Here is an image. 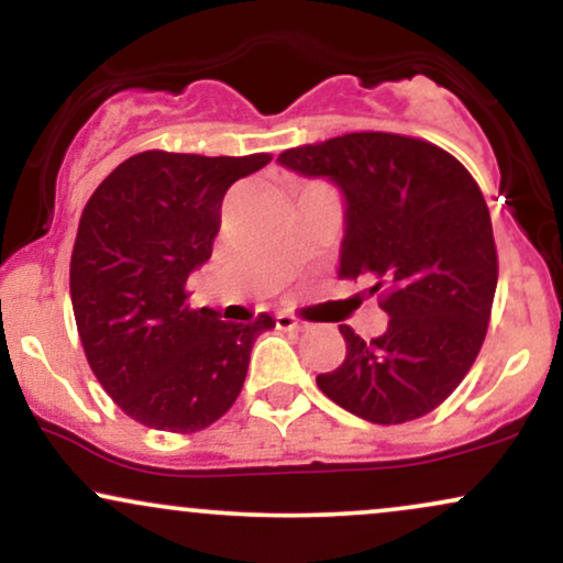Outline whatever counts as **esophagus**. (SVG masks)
Instances as JSON below:
<instances>
[{
  "instance_id": "obj_1",
  "label": "esophagus",
  "mask_w": 563,
  "mask_h": 563,
  "mask_svg": "<svg viewBox=\"0 0 563 563\" xmlns=\"http://www.w3.org/2000/svg\"><path fill=\"white\" fill-rule=\"evenodd\" d=\"M275 325L280 328V331H303V328H307V322H301L299 318H296V314L283 312V314H277V318H275Z\"/></svg>"
}]
</instances>
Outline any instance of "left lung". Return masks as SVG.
<instances>
[{"label":"left lung","instance_id":"1","mask_svg":"<svg viewBox=\"0 0 563 563\" xmlns=\"http://www.w3.org/2000/svg\"><path fill=\"white\" fill-rule=\"evenodd\" d=\"M307 177H331L346 198L341 280H373L389 314L378 339L339 325L346 360L320 391L371 423L437 410L474 365L497 288V249L471 172L421 137L352 132L277 156Z\"/></svg>","mask_w":563,"mask_h":563}]
</instances>
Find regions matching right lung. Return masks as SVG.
Returning <instances> with one entry per match:
<instances>
[{
  "mask_svg": "<svg viewBox=\"0 0 563 563\" xmlns=\"http://www.w3.org/2000/svg\"><path fill=\"white\" fill-rule=\"evenodd\" d=\"M273 156L145 151L97 185L70 254V303L102 389L147 429L192 434L230 410L254 341L249 325L187 303V275L209 262L228 187Z\"/></svg>",
  "mask_w": 563,
  "mask_h": 563,
  "instance_id": "add662e5",
  "label": "right lung"
}]
</instances>
